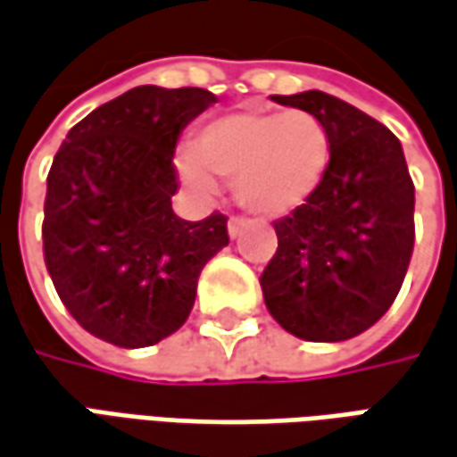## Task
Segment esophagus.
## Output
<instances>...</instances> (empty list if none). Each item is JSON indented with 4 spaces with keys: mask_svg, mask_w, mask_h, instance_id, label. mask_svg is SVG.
<instances>
[{
    "mask_svg": "<svg viewBox=\"0 0 457 457\" xmlns=\"http://www.w3.org/2000/svg\"><path fill=\"white\" fill-rule=\"evenodd\" d=\"M246 223L248 219H244V216H234V219L228 221V236H231V238H238L241 231L246 228Z\"/></svg>",
    "mask_w": 457,
    "mask_h": 457,
    "instance_id": "obj_1",
    "label": "esophagus"
}]
</instances>
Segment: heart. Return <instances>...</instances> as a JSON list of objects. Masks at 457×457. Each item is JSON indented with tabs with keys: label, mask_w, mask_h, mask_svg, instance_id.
Listing matches in <instances>:
<instances>
[{
	"label": "heart",
	"mask_w": 457,
	"mask_h": 457,
	"mask_svg": "<svg viewBox=\"0 0 457 457\" xmlns=\"http://www.w3.org/2000/svg\"><path fill=\"white\" fill-rule=\"evenodd\" d=\"M330 162L326 124L306 109H238L209 121L194 156H179V174L196 194L216 188L213 176L236 179L238 204L259 216H286L316 194Z\"/></svg>",
	"instance_id": "obj_1"
}]
</instances>
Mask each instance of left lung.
<instances>
[{
	"instance_id": "left-lung-1",
	"label": "left lung",
	"mask_w": 457,
	"mask_h": 457,
	"mask_svg": "<svg viewBox=\"0 0 457 457\" xmlns=\"http://www.w3.org/2000/svg\"><path fill=\"white\" fill-rule=\"evenodd\" d=\"M316 114L330 137L320 187L273 221L278 248L261 273L281 328L316 343L368 330L401 291L415 241V188L391 129L338 96L311 89L270 96Z\"/></svg>"
}]
</instances>
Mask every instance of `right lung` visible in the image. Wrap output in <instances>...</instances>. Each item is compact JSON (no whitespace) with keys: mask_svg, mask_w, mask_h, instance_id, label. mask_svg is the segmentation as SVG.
Here are the masks:
<instances>
[{"mask_svg":"<svg viewBox=\"0 0 457 457\" xmlns=\"http://www.w3.org/2000/svg\"><path fill=\"white\" fill-rule=\"evenodd\" d=\"M216 96L137 87L66 134L46 176L44 263L91 336L146 348L187 323L201 269L226 244V216L179 219L176 141Z\"/></svg>","mask_w":457,"mask_h":457,"instance_id":"obj_1","label":"right lung"}]
</instances>
